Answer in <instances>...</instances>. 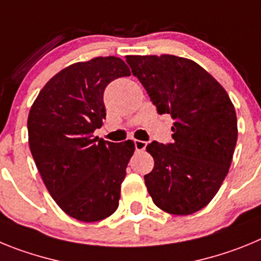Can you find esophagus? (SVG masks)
<instances>
[{"instance_id":"obj_1","label":"esophagus","mask_w":261,"mask_h":261,"mask_svg":"<svg viewBox=\"0 0 261 261\" xmlns=\"http://www.w3.org/2000/svg\"><path fill=\"white\" fill-rule=\"evenodd\" d=\"M146 142L141 141V140H135V147L137 151H142L145 150V147H146Z\"/></svg>"}]
</instances>
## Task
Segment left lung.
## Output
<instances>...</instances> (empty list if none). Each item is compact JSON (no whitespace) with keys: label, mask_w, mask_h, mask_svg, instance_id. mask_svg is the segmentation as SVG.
I'll list each match as a JSON object with an SVG mask.
<instances>
[{"label":"left lung","mask_w":261,"mask_h":261,"mask_svg":"<svg viewBox=\"0 0 261 261\" xmlns=\"http://www.w3.org/2000/svg\"><path fill=\"white\" fill-rule=\"evenodd\" d=\"M159 115L175 120L172 144L153 141L154 168L145 175L159 209L196 213L212 201L229 172L238 138L237 114L226 90L195 61L174 55L126 56Z\"/></svg>","instance_id":"left-lung-1"}]
</instances>
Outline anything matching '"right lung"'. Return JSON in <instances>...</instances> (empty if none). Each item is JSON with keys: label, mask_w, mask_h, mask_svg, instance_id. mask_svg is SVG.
<instances>
[{"label": "right lung", "mask_w": 261, "mask_h": 261, "mask_svg": "<svg viewBox=\"0 0 261 261\" xmlns=\"http://www.w3.org/2000/svg\"><path fill=\"white\" fill-rule=\"evenodd\" d=\"M128 75L119 57L75 62L48 81L30 110V150L41 179L60 208L82 222L105 220L119 206L135 142L93 133L106 119V86Z\"/></svg>", "instance_id": "obj_1"}]
</instances>
